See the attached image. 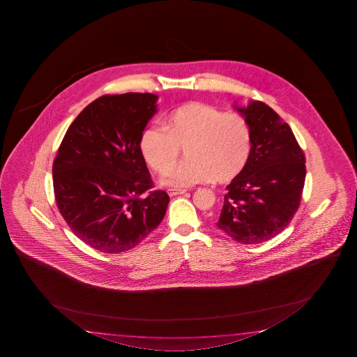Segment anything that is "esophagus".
Instances as JSON below:
<instances>
[{
  "instance_id": "esophagus-1",
  "label": "esophagus",
  "mask_w": 357,
  "mask_h": 357,
  "mask_svg": "<svg viewBox=\"0 0 357 357\" xmlns=\"http://www.w3.org/2000/svg\"><path fill=\"white\" fill-rule=\"evenodd\" d=\"M167 192H169V196H177V195L186 194V191H185V190H178V188H169V190H167Z\"/></svg>"
}]
</instances>
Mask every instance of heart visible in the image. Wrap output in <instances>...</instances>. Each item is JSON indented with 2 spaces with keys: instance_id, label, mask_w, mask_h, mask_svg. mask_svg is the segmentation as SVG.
I'll return each mask as SVG.
<instances>
[{
  "instance_id": "b5f03b06",
  "label": "heart",
  "mask_w": 357,
  "mask_h": 357,
  "mask_svg": "<svg viewBox=\"0 0 357 357\" xmlns=\"http://www.w3.org/2000/svg\"><path fill=\"white\" fill-rule=\"evenodd\" d=\"M139 146L146 162L158 174L169 172L181 149H187L188 160L163 178L169 186L188 188L211 181L229 183L248 166L252 131L242 115L191 101L169 114L165 128H147Z\"/></svg>"
}]
</instances>
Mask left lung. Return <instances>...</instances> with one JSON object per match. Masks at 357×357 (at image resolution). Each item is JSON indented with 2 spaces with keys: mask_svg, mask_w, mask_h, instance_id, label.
<instances>
[{
  "mask_svg": "<svg viewBox=\"0 0 357 357\" xmlns=\"http://www.w3.org/2000/svg\"><path fill=\"white\" fill-rule=\"evenodd\" d=\"M238 111L251 126L252 152L245 171L226 186L216 225L235 241L255 245L282 232L295 216L306 158L289 123L266 103L255 101Z\"/></svg>",
  "mask_w": 357,
  "mask_h": 357,
  "instance_id": "obj_1",
  "label": "left lung"
}]
</instances>
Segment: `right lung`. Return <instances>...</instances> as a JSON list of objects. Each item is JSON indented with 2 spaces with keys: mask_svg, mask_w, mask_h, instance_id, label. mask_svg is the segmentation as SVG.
Returning <instances> with one entry per match:
<instances>
[{
  "mask_svg": "<svg viewBox=\"0 0 357 357\" xmlns=\"http://www.w3.org/2000/svg\"><path fill=\"white\" fill-rule=\"evenodd\" d=\"M158 96L103 95L67 128L54 160V192L68 227L90 248L121 254L162 221L169 197L153 190L141 136Z\"/></svg>",
  "mask_w": 357,
  "mask_h": 357,
  "instance_id": "add662e5",
  "label": "right lung"
}]
</instances>
